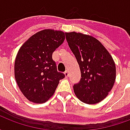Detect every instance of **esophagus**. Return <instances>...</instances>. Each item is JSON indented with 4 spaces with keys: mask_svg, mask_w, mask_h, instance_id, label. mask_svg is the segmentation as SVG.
I'll return each instance as SVG.
<instances>
[{
    "mask_svg": "<svg viewBox=\"0 0 130 130\" xmlns=\"http://www.w3.org/2000/svg\"><path fill=\"white\" fill-rule=\"evenodd\" d=\"M65 77H68V76H69V72H68V70L67 71H65Z\"/></svg>",
    "mask_w": 130,
    "mask_h": 130,
    "instance_id": "34e87169",
    "label": "esophagus"
}]
</instances>
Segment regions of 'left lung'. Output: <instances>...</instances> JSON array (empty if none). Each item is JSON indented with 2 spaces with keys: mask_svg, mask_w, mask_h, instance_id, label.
<instances>
[{
  "mask_svg": "<svg viewBox=\"0 0 130 130\" xmlns=\"http://www.w3.org/2000/svg\"><path fill=\"white\" fill-rule=\"evenodd\" d=\"M68 45L76 57L82 78L74 92L88 104L103 100L113 86L116 70L113 58L102 44L91 35L65 32Z\"/></svg>",
  "mask_w": 130,
  "mask_h": 130,
  "instance_id": "left-lung-1",
  "label": "left lung"
}]
</instances>
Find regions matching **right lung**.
<instances>
[{
    "label": "right lung",
    "mask_w": 130,
    "mask_h": 130,
    "mask_svg": "<svg viewBox=\"0 0 130 130\" xmlns=\"http://www.w3.org/2000/svg\"><path fill=\"white\" fill-rule=\"evenodd\" d=\"M61 30L44 29L36 32L19 48L14 62V77L19 89L34 103H44L65 77L58 72L52 54L65 40Z\"/></svg>",
    "instance_id": "right-lung-1"
}]
</instances>
